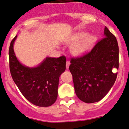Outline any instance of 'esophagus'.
<instances>
[{
	"label": "esophagus",
	"instance_id": "34e87169",
	"mask_svg": "<svg viewBox=\"0 0 129 129\" xmlns=\"http://www.w3.org/2000/svg\"><path fill=\"white\" fill-rule=\"evenodd\" d=\"M69 65H70V62H69V61H66V68H67V69L69 68Z\"/></svg>",
	"mask_w": 129,
	"mask_h": 129
}]
</instances>
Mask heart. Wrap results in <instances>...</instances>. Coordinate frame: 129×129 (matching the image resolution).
I'll use <instances>...</instances> for the list:
<instances>
[{"mask_svg": "<svg viewBox=\"0 0 129 129\" xmlns=\"http://www.w3.org/2000/svg\"><path fill=\"white\" fill-rule=\"evenodd\" d=\"M86 32H79L72 37V41L80 42L77 43L72 47L71 52L76 56H81L90 50L96 41V38L93 36H88Z\"/></svg>", "mask_w": 129, "mask_h": 129, "instance_id": "1", "label": "heart"}]
</instances>
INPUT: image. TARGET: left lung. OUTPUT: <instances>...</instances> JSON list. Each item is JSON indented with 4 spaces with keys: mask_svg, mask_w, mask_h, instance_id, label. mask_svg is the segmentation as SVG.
<instances>
[{
    "mask_svg": "<svg viewBox=\"0 0 129 129\" xmlns=\"http://www.w3.org/2000/svg\"><path fill=\"white\" fill-rule=\"evenodd\" d=\"M104 38L99 41L90 52L79 57L72 58L69 66L75 92L85 103L98 102L106 96L115 83L119 68L118 41L107 27Z\"/></svg>",
    "mask_w": 129,
    "mask_h": 129,
    "instance_id": "left-lung-1",
    "label": "left lung"
}]
</instances>
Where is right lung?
Masks as SVG:
<instances>
[{
    "instance_id": "obj_1",
    "label": "right lung",
    "mask_w": 129,
    "mask_h": 129,
    "mask_svg": "<svg viewBox=\"0 0 129 129\" xmlns=\"http://www.w3.org/2000/svg\"><path fill=\"white\" fill-rule=\"evenodd\" d=\"M17 35L9 48L10 70L13 80L26 99L41 107L55 103L58 96L59 77L66 69V58L46 57L34 68L24 66L19 61L13 50Z\"/></svg>"
}]
</instances>
